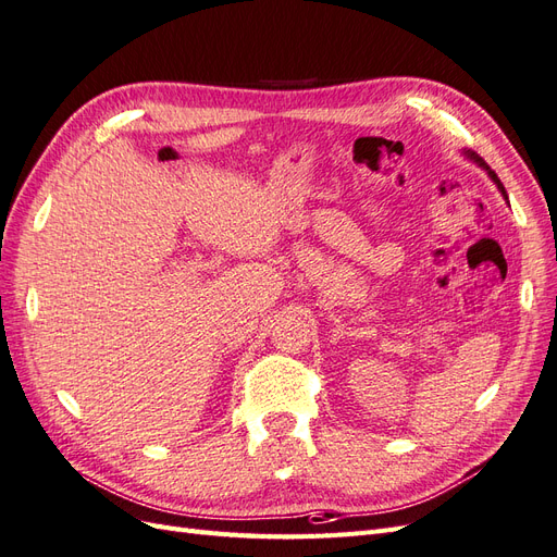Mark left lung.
Segmentation results:
<instances>
[{
  "label": "left lung",
  "instance_id": "obj_1",
  "mask_svg": "<svg viewBox=\"0 0 557 557\" xmlns=\"http://www.w3.org/2000/svg\"><path fill=\"white\" fill-rule=\"evenodd\" d=\"M465 156H467L469 160H474V162H476L479 166H483V170L487 172V176H491V178H493V181L497 183V188H499V193L504 195V199H509V197H507V190H504V185H502V181L497 178V174H495V172L491 170V166H487V164H485V160H483L481 156H476V153H474V150H465Z\"/></svg>",
  "mask_w": 557,
  "mask_h": 557
}]
</instances>
